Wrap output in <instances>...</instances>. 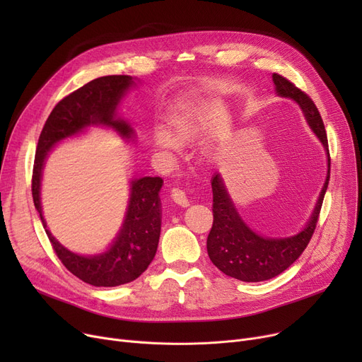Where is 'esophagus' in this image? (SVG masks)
<instances>
[{
	"label": "esophagus",
	"instance_id": "esophagus-1",
	"mask_svg": "<svg viewBox=\"0 0 362 362\" xmlns=\"http://www.w3.org/2000/svg\"><path fill=\"white\" fill-rule=\"evenodd\" d=\"M170 194H171V199H173L176 204H179L180 206H187L189 205L187 197H186L185 191H182V189L173 187V189H171Z\"/></svg>",
	"mask_w": 362,
	"mask_h": 362
}]
</instances>
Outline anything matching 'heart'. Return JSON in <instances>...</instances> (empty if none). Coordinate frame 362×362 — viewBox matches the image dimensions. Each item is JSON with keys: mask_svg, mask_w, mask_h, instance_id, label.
Segmentation results:
<instances>
[{"mask_svg": "<svg viewBox=\"0 0 362 362\" xmlns=\"http://www.w3.org/2000/svg\"><path fill=\"white\" fill-rule=\"evenodd\" d=\"M204 101L189 98L179 101L171 108L167 124L170 132L163 127L152 132L151 142L161 154L173 156L179 149V144H189L195 141L204 127Z\"/></svg>", "mask_w": 362, "mask_h": 362, "instance_id": "1", "label": "heart"}]
</instances>
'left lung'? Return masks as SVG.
<instances>
[{"label":"left lung","instance_id":"left-lung-1","mask_svg":"<svg viewBox=\"0 0 362 362\" xmlns=\"http://www.w3.org/2000/svg\"><path fill=\"white\" fill-rule=\"evenodd\" d=\"M273 82L276 92L280 97L292 98L296 101L311 129L314 130L321 144L325 145L329 154V142L325 123L320 116V111L308 95L296 88L291 81L283 78L281 74L274 73ZM330 179V156H329V171L326 183L320 192L315 204L314 213L307 223V227L300 233L283 238H262L252 232L243 223L238 214L236 208L227 194L220 175H214L211 179L213 186V227L206 239L208 257L216 267L224 274L235 277L242 281H262L269 280L286 270L292 265L299 255L305 251L320 217V210L327 191Z\"/></svg>","mask_w":362,"mask_h":362}]
</instances>
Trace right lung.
<instances>
[{
	"mask_svg": "<svg viewBox=\"0 0 362 362\" xmlns=\"http://www.w3.org/2000/svg\"><path fill=\"white\" fill-rule=\"evenodd\" d=\"M132 85L130 76L112 74L93 79L69 93L48 116L35 154L32 197L52 250L70 273L97 288H112L133 281L154 259L161 232L158 192L163 179L141 177L133 180L129 208L119 236L107 252L85 257L66 250L47 229L40 197L42 167L48 151L57 142L76 135L90 124L112 127L123 138L130 139L133 129L127 122L116 117V107Z\"/></svg>",
	"mask_w": 362,
	"mask_h": 362,
	"instance_id": "1",
	"label": "right lung"
}]
</instances>
